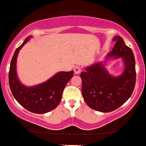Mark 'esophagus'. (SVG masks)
<instances>
[{
  "mask_svg": "<svg viewBox=\"0 0 146 146\" xmlns=\"http://www.w3.org/2000/svg\"><path fill=\"white\" fill-rule=\"evenodd\" d=\"M73 71H74L75 73H76V74H78V73H80V72L82 71V68L81 66H76L74 68V69H73Z\"/></svg>",
  "mask_w": 146,
  "mask_h": 146,
  "instance_id": "obj_1",
  "label": "esophagus"
}]
</instances>
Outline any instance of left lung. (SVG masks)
Masks as SVG:
<instances>
[{
	"label": "left lung",
	"mask_w": 146,
	"mask_h": 146,
	"mask_svg": "<svg viewBox=\"0 0 146 146\" xmlns=\"http://www.w3.org/2000/svg\"><path fill=\"white\" fill-rule=\"evenodd\" d=\"M113 40L115 44L107 57L123 60V73L118 77L112 76L104 65L98 62L86 68V71L80 74L85 102L92 109L103 113L113 111L123 105L132 95L136 82L133 52L120 36H115Z\"/></svg>",
	"instance_id": "1"
}]
</instances>
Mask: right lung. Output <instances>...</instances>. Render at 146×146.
I'll return each mask as SVG.
<instances>
[{"label":"right lung","instance_id":"1","mask_svg":"<svg viewBox=\"0 0 146 146\" xmlns=\"http://www.w3.org/2000/svg\"><path fill=\"white\" fill-rule=\"evenodd\" d=\"M31 37L25 39L15 51L9 72L10 89L16 100L25 109L33 113H48L58 106L62 99L64 88L73 76V71H61L45 82L31 87L23 85L16 74V60L20 49Z\"/></svg>","mask_w":146,"mask_h":146}]
</instances>
